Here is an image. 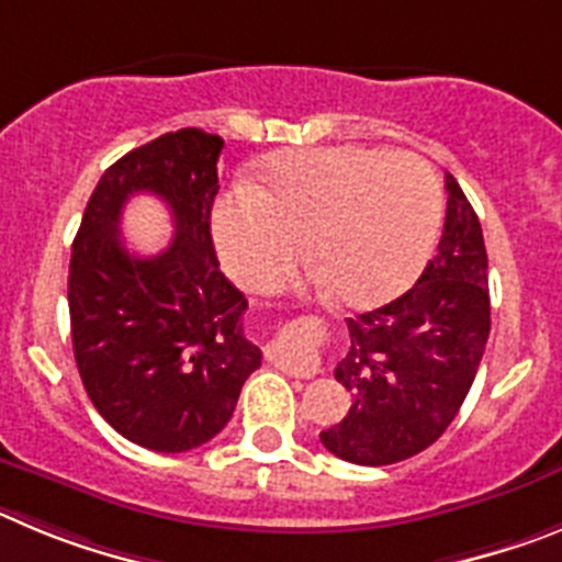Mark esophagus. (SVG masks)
<instances>
[{"mask_svg":"<svg viewBox=\"0 0 562 562\" xmlns=\"http://www.w3.org/2000/svg\"><path fill=\"white\" fill-rule=\"evenodd\" d=\"M280 367L285 369L288 375H296V378H313L322 372V361L313 356H302V358H282Z\"/></svg>","mask_w":562,"mask_h":562,"instance_id":"34e87169","label":"esophagus"}]
</instances>
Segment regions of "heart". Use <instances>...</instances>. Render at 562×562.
Wrapping results in <instances>:
<instances>
[{
  "label": "heart",
  "mask_w": 562,
  "mask_h": 562,
  "mask_svg": "<svg viewBox=\"0 0 562 562\" xmlns=\"http://www.w3.org/2000/svg\"><path fill=\"white\" fill-rule=\"evenodd\" d=\"M442 193L428 161L378 148H311L280 154L266 187L240 179L212 210L224 269L260 288L305 255L313 282L347 307L392 300L428 260Z\"/></svg>",
  "instance_id": "obj_1"
}]
</instances>
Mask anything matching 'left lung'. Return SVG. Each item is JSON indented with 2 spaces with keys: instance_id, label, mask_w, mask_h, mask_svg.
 <instances>
[{
  "instance_id": "1",
  "label": "left lung",
  "mask_w": 562,
  "mask_h": 562,
  "mask_svg": "<svg viewBox=\"0 0 562 562\" xmlns=\"http://www.w3.org/2000/svg\"><path fill=\"white\" fill-rule=\"evenodd\" d=\"M448 212L437 255L389 305L347 318L350 350L336 381L350 412L322 431V445L352 464L403 462L453 423L490 336L487 249L462 187L445 173Z\"/></svg>"
}]
</instances>
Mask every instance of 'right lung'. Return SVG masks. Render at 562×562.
Masks as SVG:
<instances>
[{
    "mask_svg": "<svg viewBox=\"0 0 562 562\" xmlns=\"http://www.w3.org/2000/svg\"><path fill=\"white\" fill-rule=\"evenodd\" d=\"M224 139L161 134L100 176L69 260L72 350L89 401L148 451L181 453L229 423L262 352L244 333L246 296L221 274L210 235ZM136 192L159 194L175 240L154 258L124 249L119 215Z\"/></svg>",
    "mask_w": 562,
    "mask_h": 562,
    "instance_id": "obj_1",
    "label": "right lung"
}]
</instances>
